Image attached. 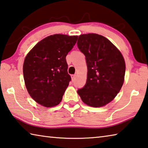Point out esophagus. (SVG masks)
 Masks as SVG:
<instances>
[{
	"mask_svg": "<svg viewBox=\"0 0 148 148\" xmlns=\"http://www.w3.org/2000/svg\"><path fill=\"white\" fill-rule=\"evenodd\" d=\"M71 77H72V82H74L75 80H76V74L72 75Z\"/></svg>",
	"mask_w": 148,
	"mask_h": 148,
	"instance_id": "esophagus-1",
	"label": "esophagus"
}]
</instances>
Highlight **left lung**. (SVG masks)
Returning <instances> with one entry per match:
<instances>
[{"mask_svg": "<svg viewBox=\"0 0 148 148\" xmlns=\"http://www.w3.org/2000/svg\"><path fill=\"white\" fill-rule=\"evenodd\" d=\"M77 44L87 66L86 84L77 93L89 106H104L113 101L124 83L123 56L108 39L98 34H80Z\"/></svg>", "mask_w": 148, "mask_h": 148, "instance_id": "1", "label": "left lung"}]
</instances>
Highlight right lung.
<instances>
[{"label": "right lung", "mask_w": 148, "mask_h": 148, "mask_svg": "<svg viewBox=\"0 0 148 148\" xmlns=\"http://www.w3.org/2000/svg\"><path fill=\"white\" fill-rule=\"evenodd\" d=\"M77 36L56 34L38 42L25 57V84L31 98L44 107L58 105L71 77L66 56L76 44Z\"/></svg>", "instance_id": "right-lung-1"}]
</instances>
